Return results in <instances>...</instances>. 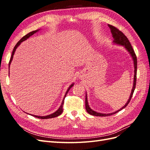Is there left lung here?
Returning a JSON list of instances; mask_svg holds the SVG:
<instances>
[{
  "mask_svg": "<svg viewBox=\"0 0 150 150\" xmlns=\"http://www.w3.org/2000/svg\"><path fill=\"white\" fill-rule=\"evenodd\" d=\"M108 27L110 28L111 32L112 34V36L113 39H114V40H113V42L116 44H119L121 45V46H125V47L128 50V51L130 53L131 56H132L133 59L134 61V81H133V87L132 88V90H131V93L130 94L129 98L128 100V102L126 103L125 105L121 108L120 110H117L114 112L110 113V114H102V113H99L98 112L94 111L92 110L90 108V107L88 105V99H87V94H86V100H85V104H86V110L87 111V112L89 113V114L93 116H110L112 115H114L115 113H117V112H119L121 111L122 109H124L126 108V106L128 105L129 103L131 101V99L132 98V96L133 94V93L134 91V89L136 87V83H137V56H136V54L134 51V50L131 46V45L129 41V40L128 38H126V36L122 33L121 30H120L116 28V27L108 24Z\"/></svg>",
  "mask_w": 150,
  "mask_h": 150,
  "instance_id": "1",
  "label": "left lung"
}]
</instances>
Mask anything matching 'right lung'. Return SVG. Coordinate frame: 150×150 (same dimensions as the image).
<instances>
[{
    "label": "right lung",
    "instance_id": "right-lung-1",
    "mask_svg": "<svg viewBox=\"0 0 150 150\" xmlns=\"http://www.w3.org/2000/svg\"><path fill=\"white\" fill-rule=\"evenodd\" d=\"M38 31H39V30H33V31L30 32V33H28V34H26L25 35H24V37L22 38V39H21L16 44V45L15 46L14 48H13V51H12V56H11V57L9 62H8V70H9L10 64H11V61H12V60L13 56V54H14V52H15V51H16V50L17 47L19 46L20 44H21L22 42L24 41L25 40H26L27 39H28V38L30 37V36H31L32 35L34 34L35 33H37ZM8 74H9V71H8ZM73 85H74V83H72V84L69 86V88H68V89L67 90V91H66V94H65V96H64V99H63V101H62V104H61V106L59 107V108L58 110H57L55 112H54V113H52V114H51V115H47V116H35V115H32V116H34V117H38V118H39V119H49V118H52V117H57V116H59L60 115H61V113H62V111H63L62 107H63V104H64V99H65V98H66V94H67V93H68V92H69V89L72 87V86H73Z\"/></svg>",
    "mask_w": 150,
    "mask_h": 150
}]
</instances>
